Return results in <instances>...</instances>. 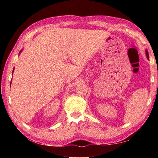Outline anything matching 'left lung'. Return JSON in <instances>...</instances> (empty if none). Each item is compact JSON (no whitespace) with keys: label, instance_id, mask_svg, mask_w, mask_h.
<instances>
[{"label":"left lung","instance_id":"left-lung-1","mask_svg":"<svg viewBox=\"0 0 158 158\" xmlns=\"http://www.w3.org/2000/svg\"><path fill=\"white\" fill-rule=\"evenodd\" d=\"M145 53H146V56H147V59L149 60V53H148V51H147V49H145Z\"/></svg>","mask_w":158,"mask_h":158}]
</instances>
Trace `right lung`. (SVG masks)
Segmentation results:
<instances>
[{
    "label": "right lung",
    "mask_w": 158,
    "mask_h": 158,
    "mask_svg": "<svg viewBox=\"0 0 158 158\" xmlns=\"http://www.w3.org/2000/svg\"><path fill=\"white\" fill-rule=\"evenodd\" d=\"M22 50H21V51H20V52H19V54H20V53L22 52ZM13 70H14V69H13ZM13 73H12V74H13Z\"/></svg>",
    "instance_id": "obj_1"
}]
</instances>
